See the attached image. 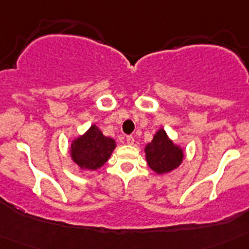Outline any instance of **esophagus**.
<instances>
[{
	"instance_id": "34e87169",
	"label": "esophagus",
	"mask_w": 249,
	"mask_h": 249,
	"mask_svg": "<svg viewBox=\"0 0 249 249\" xmlns=\"http://www.w3.org/2000/svg\"><path fill=\"white\" fill-rule=\"evenodd\" d=\"M126 141L128 144H133L135 143V137H133V136H127Z\"/></svg>"
}]
</instances>
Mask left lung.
Masks as SVG:
<instances>
[{
  "label": "left lung",
  "instance_id": "left-lung-1",
  "mask_svg": "<svg viewBox=\"0 0 249 249\" xmlns=\"http://www.w3.org/2000/svg\"><path fill=\"white\" fill-rule=\"evenodd\" d=\"M146 157L148 166L156 173H167L181 164L183 152L175 146L172 141L167 137L166 132L160 129L155 135L151 143L146 146Z\"/></svg>",
  "mask_w": 249,
  "mask_h": 249
}]
</instances>
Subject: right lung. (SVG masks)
Masks as SVG:
<instances>
[{
  "mask_svg": "<svg viewBox=\"0 0 249 249\" xmlns=\"http://www.w3.org/2000/svg\"><path fill=\"white\" fill-rule=\"evenodd\" d=\"M116 142L106 137L98 127L91 126L89 132L82 137L73 141L71 146V156L81 168L97 169L107 162L112 155Z\"/></svg>",
  "mask_w": 249,
  "mask_h": 249,
  "instance_id": "1",
  "label": "right lung"
}]
</instances>
